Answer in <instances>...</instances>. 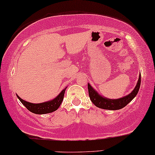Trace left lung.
I'll list each match as a JSON object with an SVG mask.
<instances>
[{"label": "left lung", "mask_w": 155, "mask_h": 155, "mask_svg": "<svg viewBox=\"0 0 155 155\" xmlns=\"http://www.w3.org/2000/svg\"><path fill=\"white\" fill-rule=\"evenodd\" d=\"M140 85L141 75H139L137 85L130 94L121 98L113 99H113L106 98L105 97L100 95L92 86L88 84L89 95L92 103L97 107L101 108V109L110 110H120L127 105L137 96L139 88H140Z\"/></svg>", "instance_id": "obj_1"}]
</instances>
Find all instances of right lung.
I'll return each instance as SVG.
<instances>
[{
  "label": "right lung",
  "instance_id": "right-lung-1",
  "mask_svg": "<svg viewBox=\"0 0 155 155\" xmlns=\"http://www.w3.org/2000/svg\"><path fill=\"white\" fill-rule=\"evenodd\" d=\"M66 88L67 87L63 89L59 93L58 95L56 96V97L50 100V101L41 102V103H31V102L22 100L17 94H16V96H17L18 100H20V102L31 113L38 115L47 114V113H53V112L55 111L60 107L61 102H63V97H64L65 91H66Z\"/></svg>",
  "mask_w": 155,
  "mask_h": 155
}]
</instances>
